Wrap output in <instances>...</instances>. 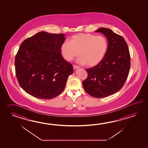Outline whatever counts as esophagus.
I'll use <instances>...</instances> for the list:
<instances>
[{"label": "esophagus", "mask_w": 148, "mask_h": 148, "mask_svg": "<svg viewBox=\"0 0 148 148\" xmlns=\"http://www.w3.org/2000/svg\"><path fill=\"white\" fill-rule=\"evenodd\" d=\"M73 69H78V68H79L80 67L79 66H76V65H73Z\"/></svg>", "instance_id": "1"}]
</instances>
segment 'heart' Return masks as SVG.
Returning a JSON list of instances; mask_svg holds the SVG:
<instances>
[{
  "mask_svg": "<svg viewBox=\"0 0 148 148\" xmlns=\"http://www.w3.org/2000/svg\"><path fill=\"white\" fill-rule=\"evenodd\" d=\"M108 41L102 35L91 34H78L70 38L69 42H64L60 50L63 58L71 61L78 56V63L88 66H96L103 59L107 53Z\"/></svg>",
  "mask_w": 148,
  "mask_h": 148,
  "instance_id": "heart-1",
  "label": "heart"
}]
</instances>
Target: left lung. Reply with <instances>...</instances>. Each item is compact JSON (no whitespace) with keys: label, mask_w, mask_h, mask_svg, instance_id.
<instances>
[{"label":"left lung","mask_w":148,"mask_h":148,"mask_svg":"<svg viewBox=\"0 0 148 148\" xmlns=\"http://www.w3.org/2000/svg\"><path fill=\"white\" fill-rule=\"evenodd\" d=\"M95 32L103 33L107 38V53L97 65L86 69L88 76L82 85L91 96L106 97L119 91L125 82L130 68V54L122 36L104 27Z\"/></svg>","instance_id":"1"}]
</instances>
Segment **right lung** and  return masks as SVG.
I'll return each mask as SVG.
<instances>
[{
    "label": "right lung",
    "mask_w": 148,
    "mask_h": 148,
    "mask_svg": "<svg viewBox=\"0 0 148 148\" xmlns=\"http://www.w3.org/2000/svg\"><path fill=\"white\" fill-rule=\"evenodd\" d=\"M63 34L40 32L21 45L15 60L19 86L34 97L50 99L63 91L73 65L63 59Z\"/></svg>",
    "instance_id": "right-lung-1"
}]
</instances>
